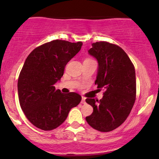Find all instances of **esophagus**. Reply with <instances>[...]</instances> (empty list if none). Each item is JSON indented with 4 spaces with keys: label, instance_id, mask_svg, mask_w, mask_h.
Here are the masks:
<instances>
[{
    "label": "esophagus",
    "instance_id": "esophagus-1",
    "mask_svg": "<svg viewBox=\"0 0 159 159\" xmlns=\"http://www.w3.org/2000/svg\"><path fill=\"white\" fill-rule=\"evenodd\" d=\"M85 99H86V98L84 97V96H82V98H81V103L82 104H85L86 103Z\"/></svg>",
    "mask_w": 159,
    "mask_h": 159
}]
</instances>
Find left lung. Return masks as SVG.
<instances>
[{
  "label": "left lung",
  "instance_id": "1",
  "mask_svg": "<svg viewBox=\"0 0 159 159\" xmlns=\"http://www.w3.org/2000/svg\"><path fill=\"white\" fill-rule=\"evenodd\" d=\"M88 53L98 61L95 84L105 93L100 100L86 99L93 107L86 120L99 132H111L125 122L135 102V69L126 53L116 45L97 42Z\"/></svg>",
  "mask_w": 159,
  "mask_h": 159
}]
</instances>
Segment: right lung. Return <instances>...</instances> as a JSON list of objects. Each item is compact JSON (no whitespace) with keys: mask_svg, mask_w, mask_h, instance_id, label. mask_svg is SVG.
<instances>
[{"mask_svg":"<svg viewBox=\"0 0 159 159\" xmlns=\"http://www.w3.org/2000/svg\"><path fill=\"white\" fill-rule=\"evenodd\" d=\"M81 42L53 40L33 50L25 61L18 80L20 106L36 127L50 131L61 125L81 96L55 90L67 63L81 50Z\"/></svg>","mask_w":159,"mask_h":159,"instance_id":"obj_1","label":"right lung"}]
</instances>
